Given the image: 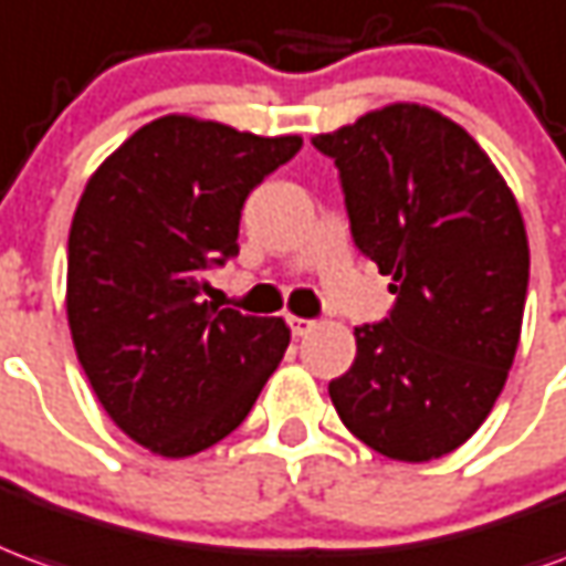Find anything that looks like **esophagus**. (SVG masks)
<instances>
[{"label":"esophagus","mask_w":566,"mask_h":566,"mask_svg":"<svg viewBox=\"0 0 566 566\" xmlns=\"http://www.w3.org/2000/svg\"><path fill=\"white\" fill-rule=\"evenodd\" d=\"M287 327H291V334H294V337H306L312 327H315V322H310V318H300V315H287Z\"/></svg>","instance_id":"esophagus-1"}]
</instances>
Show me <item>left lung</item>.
Masks as SVG:
<instances>
[{
    "label": "left lung",
    "instance_id": "left-lung-1",
    "mask_svg": "<svg viewBox=\"0 0 566 566\" xmlns=\"http://www.w3.org/2000/svg\"><path fill=\"white\" fill-rule=\"evenodd\" d=\"M312 144L337 161L355 244L398 296L386 322L355 327L331 401L370 450L438 460L488 420L515 361L531 275L515 192L432 106H379Z\"/></svg>",
    "mask_w": 566,
    "mask_h": 566
}]
</instances>
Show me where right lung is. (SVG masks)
<instances>
[{"label": "right lung", "instance_id": "1", "mask_svg": "<svg viewBox=\"0 0 566 566\" xmlns=\"http://www.w3.org/2000/svg\"><path fill=\"white\" fill-rule=\"evenodd\" d=\"M303 146L171 113L91 174L70 227L66 322L109 420L165 460L239 429L291 327L201 300L239 251L248 192Z\"/></svg>", "mask_w": 566, "mask_h": 566}]
</instances>
